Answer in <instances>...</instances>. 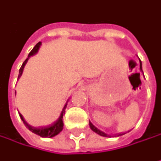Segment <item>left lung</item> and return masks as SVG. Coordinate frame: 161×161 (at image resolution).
I'll use <instances>...</instances> for the list:
<instances>
[{
  "instance_id": "1",
  "label": "left lung",
  "mask_w": 161,
  "mask_h": 161,
  "mask_svg": "<svg viewBox=\"0 0 161 161\" xmlns=\"http://www.w3.org/2000/svg\"><path fill=\"white\" fill-rule=\"evenodd\" d=\"M140 69L142 70V69H141V63H140ZM90 127H91V129L93 131V132H95L96 134H98L99 136H109V135H107V134H105V133H103L102 131H100V130H98L97 128H95L94 126L90 122ZM122 135H124V134H118V136H122Z\"/></svg>"
}]
</instances>
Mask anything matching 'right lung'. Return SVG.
<instances>
[{
    "mask_svg": "<svg viewBox=\"0 0 161 161\" xmlns=\"http://www.w3.org/2000/svg\"><path fill=\"white\" fill-rule=\"evenodd\" d=\"M41 44H42V43L39 42L35 47H33V49L29 52L28 57L25 59V61L23 63V65H22V67H21V69H20V70H19L18 78L22 75L23 70H24V68H25V64H26L28 58H29L30 56H32V55H34V54H36V53L38 52V49H39ZM67 104H68V103H66V105L64 106L63 111H62V113H61V114H60L58 120H56V121H55L54 123H52L51 125L46 126V127H38V128H36V127H32V126H30V125H28V124L26 123V121H25V119H24V117H23V115H22L21 114H20V117H21V119L23 120V122H24V124H25V127H26L29 131H31L32 133L36 134V135H38V136H42V137H52V136H57V135H58V134L63 130V127H64L63 115H64L65 113H66Z\"/></svg>",
    "mask_w": 161,
    "mask_h": 161,
    "instance_id": "obj_1",
    "label": "right lung"
}]
</instances>
